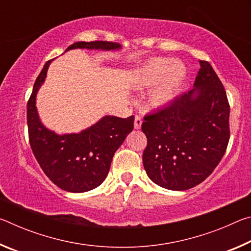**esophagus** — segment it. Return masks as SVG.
Returning a JSON list of instances; mask_svg holds the SVG:
<instances>
[{
  "label": "esophagus",
  "instance_id": "esophagus-1",
  "mask_svg": "<svg viewBox=\"0 0 251 251\" xmlns=\"http://www.w3.org/2000/svg\"><path fill=\"white\" fill-rule=\"evenodd\" d=\"M142 123H143V121H142L141 116L136 115V116H135V121H134V127H135V129H139V128H141V127H142Z\"/></svg>",
  "mask_w": 251,
  "mask_h": 251
}]
</instances>
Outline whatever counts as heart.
Returning <instances> with one entry per match:
<instances>
[{
    "instance_id": "obj_1",
    "label": "heart",
    "mask_w": 251,
    "mask_h": 251,
    "mask_svg": "<svg viewBox=\"0 0 251 251\" xmlns=\"http://www.w3.org/2000/svg\"><path fill=\"white\" fill-rule=\"evenodd\" d=\"M164 75L165 77L151 95V100L156 104H166L178 95L185 82L186 69L178 62L172 63L164 58L152 59L144 66L141 83L144 86H151Z\"/></svg>"
}]
</instances>
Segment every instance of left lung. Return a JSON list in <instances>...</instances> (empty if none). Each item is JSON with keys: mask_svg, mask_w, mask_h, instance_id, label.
<instances>
[{"mask_svg": "<svg viewBox=\"0 0 251 251\" xmlns=\"http://www.w3.org/2000/svg\"><path fill=\"white\" fill-rule=\"evenodd\" d=\"M199 64L192 91L144 117V168L166 189L186 190L205 180L222 160L230 137L226 91L209 63Z\"/></svg>", "mask_w": 251, "mask_h": 251, "instance_id": "left-lung-1", "label": "left lung"}]
</instances>
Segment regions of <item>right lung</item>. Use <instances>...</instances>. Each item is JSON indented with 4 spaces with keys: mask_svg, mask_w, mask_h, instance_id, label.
I'll return each instance as SVG.
<instances>
[{
    "mask_svg": "<svg viewBox=\"0 0 251 251\" xmlns=\"http://www.w3.org/2000/svg\"><path fill=\"white\" fill-rule=\"evenodd\" d=\"M75 49L113 50L121 45L113 42H76ZM52 59L45 63L34 83L27 101L29 145L45 175L55 185L70 193H85L99 187L109 172L113 156L134 128V116H104L79 133L58 135L43 125L36 109V94L44 83Z\"/></svg>",
    "mask_w": 251,
    "mask_h": 251,
    "instance_id": "1",
    "label": "right lung"
}]
</instances>
